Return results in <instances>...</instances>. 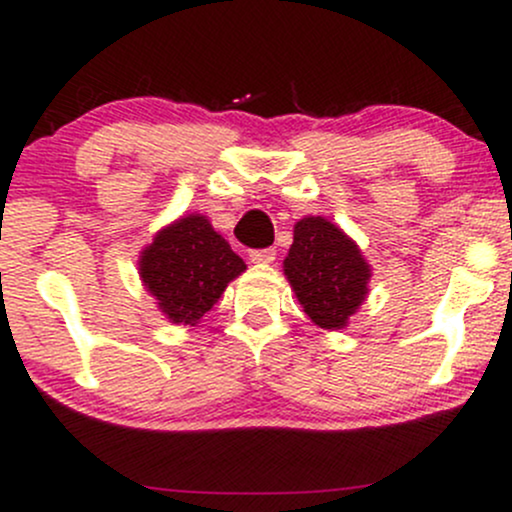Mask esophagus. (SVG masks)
I'll return each instance as SVG.
<instances>
[{
	"label": "esophagus",
	"instance_id": "esophagus-1",
	"mask_svg": "<svg viewBox=\"0 0 512 512\" xmlns=\"http://www.w3.org/2000/svg\"><path fill=\"white\" fill-rule=\"evenodd\" d=\"M274 257H276L274 248H264V250H252L250 252V260L255 264H269V262H274Z\"/></svg>",
	"mask_w": 512,
	"mask_h": 512
}]
</instances>
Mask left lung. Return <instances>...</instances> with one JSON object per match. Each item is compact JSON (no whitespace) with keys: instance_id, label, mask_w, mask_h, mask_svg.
I'll return each mask as SVG.
<instances>
[{"instance_id":"8db88e82","label":"left lung","mask_w":512,"mask_h":512,"mask_svg":"<svg viewBox=\"0 0 512 512\" xmlns=\"http://www.w3.org/2000/svg\"><path fill=\"white\" fill-rule=\"evenodd\" d=\"M284 274L305 315L322 330H342L368 296L370 264L354 240L322 216L293 226Z\"/></svg>"}]
</instances>
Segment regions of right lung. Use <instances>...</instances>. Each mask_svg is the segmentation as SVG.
I'll use <instances>...</instances> for the list:
<instances>
[{
	"mask_svg": "<svg viewBox=\"0 0 512 512\" xmlns=\"http://www.w3.org/2000/svg\"><path fill=\"white\" fill-rule=\"evenodd\" d=\"M243 272L245 262L202 214H187L161 228L139 255L146 291L173 325L195 327Z\"/></svg>",
	"mask_w": 512,
	"mask_h": 512,
	"instance_id": "add662e5",
	"label": "right lung"
}]
</instances>
